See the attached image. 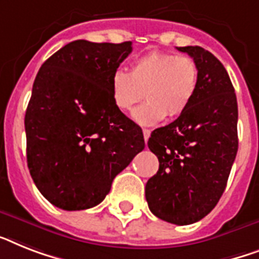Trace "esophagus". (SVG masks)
<instances>
[{"mask_svg":"<svg viewBox=\"0 0 259 259\" xmlns=\"http://www.w3.org/2000/svg\"><path fill=\"white\" fill-rule=\"evenodd\" d=\"M142 133H144V138H145V142L149 140V137H150V130L149 129H144L142 130Z\"/></svg>","mask_w":259,"mask_h":259,"instance_id":"obj_1","label":"esophagus"}]
</instances>
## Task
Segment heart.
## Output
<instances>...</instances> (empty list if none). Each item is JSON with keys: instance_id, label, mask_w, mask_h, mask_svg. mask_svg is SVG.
Returning <instances> with one entry per match:
<instances>
[{"instance_id": "1", "label": "heart", "mask_w": 259, "mask_h": 259, "mask_svg": "<svg viewBox=\"0 0 259 259\" xmlns=\"http://www.w3.org/2000/svg\"><path fill=\"white\" fill-rule=\"evenodd\" d=\"M199 85L198 65L189 56L150 52L141 56L130 66L129 74L117 70L111 77L110 93L118 110L130 111L137 104L134 121L141 125H155L169 115L177 118L190 108Z\"/></svg>"}]
</instances>
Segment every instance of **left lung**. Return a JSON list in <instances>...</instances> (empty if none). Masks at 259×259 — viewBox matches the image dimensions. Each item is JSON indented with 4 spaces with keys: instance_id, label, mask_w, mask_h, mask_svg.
I'll list each match as a JSON object with an SVG mask.
<instances>
[{
    "instance_id": "8db88e82",
    "label": "left lung",
    "mask_w": 259,
    "mask_h": 259,
    "mask_svg": "<svg viewBox=\"0 0 259 259\" xmlns=\"http://www.w3.org/2000/svg\"><path fill=\"white\" fill-rule=\"evenodd\" d=\"M199 69L190 108L153 130L148 146L159 169L145 188L149 209L174 225H190L215 207L238 150V105L228 71L201 46L177 48Z\"/></svg>"
}]
</instances>
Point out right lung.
<instances>
[{"mask_svg": "<svg viewBox=\"0 0 259 259\" xmlns=\"http://www.w3.org/2000/svg\"><path fill=\"white\" fill-rule=\"evenodd\" d=\"M132 42L78 39L42 64L25 114L27 167L62 210L104 201L118 173L144 150L142 130L113 104L111 77Z\"/></svg>", "mask_w": 259, "mask_h": 259, "instance_id": "right-lung-1", "label": "right lung"}]
</instances>
